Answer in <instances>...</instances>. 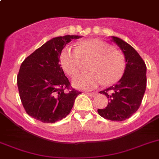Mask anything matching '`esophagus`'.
<instances>
[{
	"instance_id": "obj_1",
	"label": "esophagus",
	"mask_w": 159,
	"mask_h": 159,
	"mask_svg": "<svg viewBox=\"0 0 159 159\" xmlns=\"http://www.w3.org/2000/svg\"><path fill=\"white\" fill-rule=\"evenodd\" d=\"M87 94H88V95L89 96V97H95L96 95H97V92H93V93H87Z\"/></svg>"
}]
</instances>
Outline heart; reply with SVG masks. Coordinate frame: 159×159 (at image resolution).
Segmentation results:
<instances>
[{
    "mask_svg": "<svg viewBox=\"0 0 159 159\" xmlns=\"http://www.w3.org/2000/svg\"><path fill=\"white\" fill-rule=\"evenodd\" d=\"M81 59H91V62L88 66L90 72L78 74L73 78V85L79 89H93L103 82L113 85L125 72L126 61L123 53L104 41H82L76 48L66 47L60 55L62 67L69 75L78 72Z\"/></svg>",
    "mask_w": 159,
    "mask_h": 159,
    "instance_id": "obj_1",
    "label": "heart"
}]
</instances>
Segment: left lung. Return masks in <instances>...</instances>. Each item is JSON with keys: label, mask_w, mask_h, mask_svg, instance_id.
<instances>
[{"label": "left lung", "mask_w": 159, "mask_h": 159, "mask_svg": "<svg viewBox=\"0 0 159 159\" xmlns=\"http://www.w3.org/2000/svg\"><path fill=\"white\" fill-rule=\"evenodd\" d=\"M124 55L126 69L117 84L101 91L108 98V105L97 109L101 116L112 121L130 118L139 109L147 87V66L139 53L118 37L111 36Z\"/></svg>", "instance_id": "8db88e82"}]
</instances>
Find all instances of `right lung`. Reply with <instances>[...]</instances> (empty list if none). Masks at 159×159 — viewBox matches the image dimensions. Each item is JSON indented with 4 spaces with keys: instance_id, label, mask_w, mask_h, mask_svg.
<instances>
[{
    "instance_id": "right-lung-1",
    "label": "right lung",
    "mask_w": 159,
    "mask_h": 159,
    "mask_svg": "<svg viewBox=\"0 0 159 159\" xmlns=\"http://www.w3.org/2000/svg\"><path fill=\"white\" fill-rule=\"evenodd\" d=\"M79 35L55 37L35 50L22 62L17 86L23 106L30 116L55 123L70 112L81 93L72 89L59 58L62 49Z\"/></svg>"
}]
</instances>
